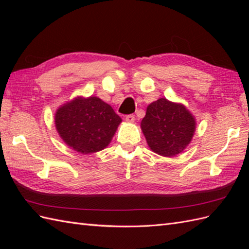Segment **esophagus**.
Wrapping results in <instances>:
<instances>
[{"label":"esophagus","instance_id":"1","mask_svg":"<svg viewBox=\"0 0 249 249\" xmlns=\"http://www.w3.org/2000/svg\"><path fill=\"white\" fill-rule=\"evenodd\" d=\"M125 121L126 122H129V123H133V122H135V115L134 114H128L125 116Z\"/></svg>","mask_w":249,"mask_h":249}]
</instances>
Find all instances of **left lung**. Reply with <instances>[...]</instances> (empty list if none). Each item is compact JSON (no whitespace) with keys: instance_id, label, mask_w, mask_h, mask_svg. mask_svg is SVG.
<instances>
[{"instance_id":"left-lung-1","label":"left lung","mask_w":249,"mask_h":249,"mask_svg":"<svg viewBox=\"0 0 249 249\" xmlns=\"http://www.w3.org/2000/svg\"><path fill=\"white\" fill-rule=\"evenodd\" d=\"M141 129L153 152L171 157L183 152L190 143L196 121L184 105L160 98L147 106Z\"/></svg>"}]
</instances>
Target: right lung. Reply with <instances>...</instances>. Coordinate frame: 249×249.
Here are the masks:
<instances>
[{
  "instance_id": "right-lung-1",
  "label": "right lung",
  "mask_w": 249,
  "mask_h": 249,
  "mask_svg": "<svg viewBox=\"0 0 249 249\" xmlns=\"http://www.w3.org/2000/svg\"><path fill=\"white\" fill-rule=\"evenodd\" d=\"M55 127L65 143L82 154L104 150L122 119L110 105L95 96L77 97L56 110Z\"/></svg>"
}]
</instances>
